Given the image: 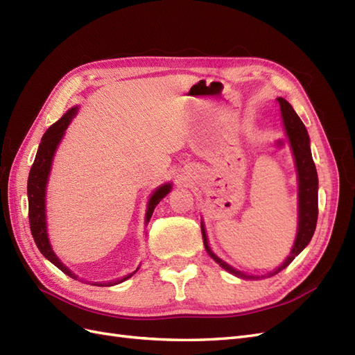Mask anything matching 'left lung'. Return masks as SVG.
I'll list each match as a JSON object with an SVG mask.
<instances>
[{
	"mask_svg": "<svg viewBox=\"0 0 355 355\" xmlns=\"http://www.w3.org/2000/svg\"><path fill=\"white\" fill-rule=\"evenodd\" d=\"M277 102L280 103L286 133L288 136L290 146H292V151H293L295 161H296V168H297L299 230H297L293 249H292V252H290V256L287 257L280 268H277L274 272L268 274V277H272L280 271H283L284 268L292 263L295 257L305 249L308 243L311 241V239H313L315 227H317V218H318V178H317V170H315L313 155H311L308 132H306L304 123L300 121L297 114L293 111L292 105H290L283 98H278ZM201 234H202V241H204V247H206V252L209 253V256L214 262L219 263L223 268V270H227L228 272L237 275V277H241V278H254V277L245 275L237 270H234L232 266H230L228 263H225L222 259H219V257L210 250L204 227H201Z\"/></svg>",
	"mask_w": 355,
	"mask_h": 355,
	"instance_id": "1",
	"label": "left lung"
}]
</instances>
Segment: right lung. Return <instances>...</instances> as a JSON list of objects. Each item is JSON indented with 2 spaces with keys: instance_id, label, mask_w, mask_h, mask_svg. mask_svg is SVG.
Returning a JSON list of instances; mask_svg holds the SVG:
<instances>
[{
  "instance_id": "right-lung-1",
  "label": "right lung",
  "mask_w": 355,
  "mask_h": 355,
  "mask_svg": "<svg viewBox=\"0 0 355 355\" xmlns=\"http://www.w3.org/2000/svg\"><path fill=\"white\" fill-rule=\"evenodd\" d=\"M77 114V108L69 110L65 115H63L59 121H56L53 124L49 130L44 133L41 139V144L38 146L37 151V157L34 164L31 167L29 171V178H28V202H29V227H31V232L32 237H34V241L37 244V247L40 249V252L44 254L47 259L56 265L62 272H65L67 275L77 278L75 277L68 268L63 265L59 257L53 253L51 245L49 243L47 239V231H46V185H47V179H49V173H50V167H51V161H53V155H55L56 148L60 142V139L65 133V130L68 128L69 123L72 118ZM170 192V184L159 187L154 196L149 200L148 204V211H146V222H149L153 216V211L155 209L157 204L161 201V198H164ZM136 272V271H135ZM135 272L125 275L123 280H116L115 283H103L105 286H114L118 283H123L127 278H130ZM102 283H99V286H103Z\"/></svg>"
}]
</instances>
